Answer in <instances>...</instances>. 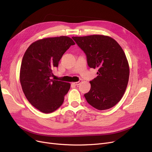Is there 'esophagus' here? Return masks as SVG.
<instances>
[{
	"instance_id": "obj_1",
	"label": "esophagus",
	"mask_w": 152,
	"mask_h": 152,
	"mask_svg": "<svg viewBox=\"0 0 152 152\" xmlns=\"http://www.w3.org/2000/svg\"><path fill=\"white\" fill-rule=\"evenodd\" d=\"M80 82H81V80H80V81H79V82H73V85H75V86H79L80 84Z\"/></svg>"
}]
</instances>
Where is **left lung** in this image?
<instances>
[{
    "mask_svg": "<svg viewBox=\"0 0 152 152\" xmlns=\"http://www.w3.org/2000/svg\"><path fill=\"white\" fill-rule=\"evenodd\" d=\"M87 56L90 68H98V76L90 81L91 89L84 94L87 103L99 110L114 107L126 90L129 66L122 48L109 36L73 37Z\"/></svg>",
    "mask_w": 152,
    "mask_h": 152,
    "instance_id": "left-lung-1",
    "label": "left lung"
}]
</instances>
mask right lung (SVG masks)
<instances>
[{"label":"right lung","instance_id":"1","mask_svg":"<svg viewBox=\"0 0 152 152\" xmlns=\"http://www.w3.org/2000/svg\"><path fill=\"white\" fill-rule=\"evenodd\" d=\"M75 44L67 36L39 39L32 43L22 59L20 80L29 103L44 113H51L63 104L70 84L50 79L63 54Z\"/></svg>","mask_w":152,"mask_h":152}]
</instances>
